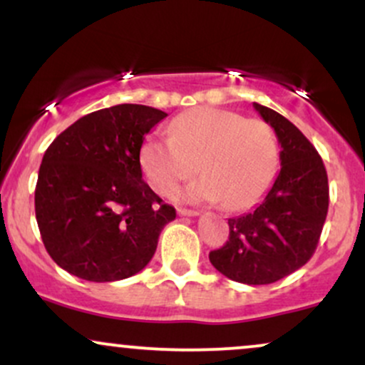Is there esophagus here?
<instances>
[{
	"label": "esophagus",
	"mask_w": 365,
	"mask_h": 365,
	"mask_svg": "<svg viewBox=\"0 0 365 365\" xmlns=\"http://www.w3.org/2000/svg\"><path fill=\"white\" fill-rule=\"evenodd\" d=\"M178 215L180 216H199V211H195V209L178 207Z\"/></svg>",
	"instance_id": "obj_1"
}]
</instances>
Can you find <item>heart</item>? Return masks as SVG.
<instances>
[{
  "label": "heart",
  "instance_id": "obj_1",
  "mask_svg": "<svg viewBox=\"0 0 365 365\" xmlns=\"http://www.w3.org/2000/svg\"><path fill=\"white\" fill-rule=\"evenodd\" d=\"M170 137L153 135L140 148V166L149 185L161 195L197 171L204 177L180 197L221 200L228 211H242L266 195L278 173L279 144L262 120L217 108H194L170 123Z\"/></svg>",
  "mask_w": 365,
  "mask_h": 365
}]
</instances>
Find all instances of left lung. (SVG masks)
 <instances>
[{
  "label": "left lung",
  "mask_w": 365,
  "mask_h": 365,
  "mask_svg": "<svg viewBox=\"0 0 365 365\" xmlns=\"http://www.w3.org/2000/svg\"><path fill=\"white\" fill-rule=\"evenodd\" d=\"M254 108L282 144V170L254 211L230 217L228 240L209 252V261L233 282L269 284L312 257L328 215L329 187L324 163L307 137L271 108Z\"/></svg>",
  "instance_id": "left-lung-1"
}]
</instances>
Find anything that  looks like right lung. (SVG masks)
Wrapping results in <instances>:
<instances>
[{
    "instance_id": "obj_1",
    "label": "right lung",
    "mask_w": 365,
    "mask_h": 365,
    "mask_svg": "<svg viewBox=\"0 0 365 365\" xmlns=\"http://www.w3.org/2000/svg\"><path fill=\"white\" fill-rule=\"evenodd\" d=\"M166 113L116 104L70 125L44 153L36 220L58 266L87 282H118L148 266L177 217L142 180L140 148Z\"/></svg>"
}]
</instances>
